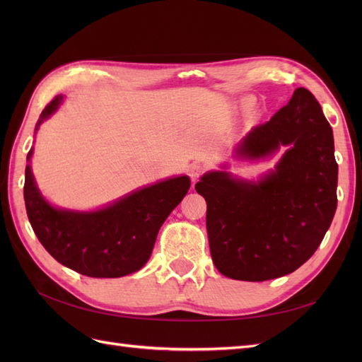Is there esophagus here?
<instances>
[{"label": "esophagus", "mask_w": 362, "mask_h": 362, "mask_svg": "<svg viewBox=\"0 0 362 362\" xmlns=\"http://www.w3.org/2000/svg\"><path fill=\"white\" fill-rule=\"evenodd\" d=\"M202 172H204V166H202V164H199V163H193L192 166L189 168V175H190V178H192L193 182L201 177Z\"/></svg>", "instance_id": "34e87169"}]
</instances>
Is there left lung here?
<instances>
[{"instance_id": "8db88e82", "label": "left lung", "mask_w": 362, "mask_h": 362, "mask_svg": "<svg viewBox=\"0 0 362 362\" xmlns=\"http://www.w3.org/2000/svg\"><path fill=\"white\" fill-rule=\"evenodd\" d=\"M258 181L206 172L194 185L206 201V233L214 266L238 281L275 279L308 261L337 210L334 134L314 95L298 87L269 122L252 128L234 149L240 160L272 157Z\"/></svg>"}]
</instances>
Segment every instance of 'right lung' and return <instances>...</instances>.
Masks as SVG:
<instances>
[{"label":"right lung","mask_w":362,"mask_h":362,"mask_svg":"<svg viewBox=\"0 0 362 362\" xmlns=\"http://www.w3.org/2000/svg\"><path fill=\"white\" fill-rule=\"evenodd\" d=\"M63 95L43 108V120L59 110ZM33 148L27 156L24 199L39 242L60 264L92 278H120L144 267L161 225L190 189V178H168L137 189L95 211L57 208L43 198L31 172Z\"/></svg>","instance_id":"1"}]
</instances>
